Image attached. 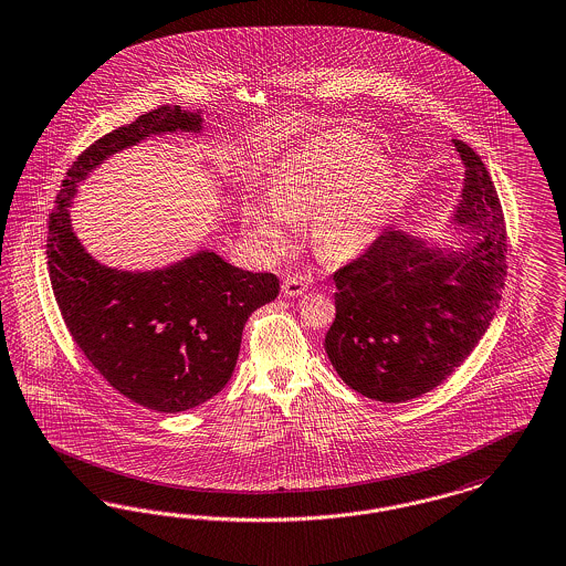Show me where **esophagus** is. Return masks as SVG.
<instances>
[{
	"mask_svg": "<svg viewBox=\"0 0 566 566\" xmlns=\"http://www.w3.org/2000/svg\"><path fill=\"white\" fill-rule=\"evenodd\" d=\"M307 289H310V282H307V277H303V275L289 277V280H284V284H282V293H284V296H301V294L307 293Z\"/></svg>",
	"mask_w": 566,
	"mask_h": 566,
	"instance_id": "esophagus-1",
	"label": "esophagus"
}]
</instances>
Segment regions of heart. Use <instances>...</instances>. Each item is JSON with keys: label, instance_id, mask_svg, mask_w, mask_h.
Wrapping results in <instances>:
<instances>
[{"label": "heart", "instance_id": "b5f03b06", "mask_svg": "<svg viewBox=\"0 0 566 566\" xmlns=\"http://www.w3.org/2000/svg\"><path fill=\"white\" fill-rule=\"evenodd\" d=\"M398 202V170L368 138L326 130L275 161L270 191L249 193L242 226L263 256L289 249L296 219L312 214V242L326 261L360 256Z\"/></svg>", "mask_w": 566, "mask_h": 566}]
</instances>
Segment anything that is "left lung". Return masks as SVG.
Listing matches in <instances>:
<instances>
[{
	"label": "left lung",
	"instance_id": "1",
	"mask_svg": "<svg viewBox=\"0 0 566 566\" xmlns=\"http://www.w3.org/2000/svg\"><path fill=\"white\" fill-rule=\"evenodd\" d=\"M452 143L465 172L447 244L389 229L333 275L328 360L379 402H407L442 384L474 352L501 301L507 249L497 191L474 149Z\"/></svg>",
	"mask_w": 566,
	"mask_h": 566
}]
</instances>
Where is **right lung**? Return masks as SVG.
<instances>
[{
	"mask_svg": "<svg viewBox=\"0 0 566 566\" xmlns=\"http://www.w3.org/2000/svg\"><path fill=\"white\" fill-rule=\"evenodd\" d=\"M202 130V109L172 105L98 138L69 168L48 223V272L71 337L107 384L158 412L200 407L226 387L247 319L272 303L280 282L208 249L156 270L109 268L82 244L69 208L105 159L149 136Z\"/></svg>",
	"mask_w": 566,
	"mask_h": 566,
	"instance_id": "1",
	"label": "right lung"
}]
</instances>
